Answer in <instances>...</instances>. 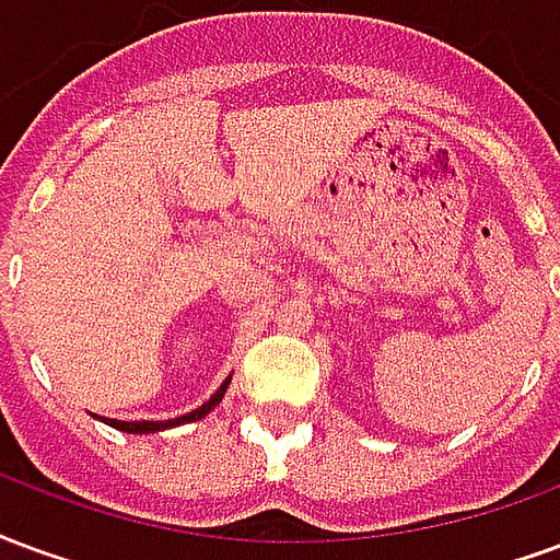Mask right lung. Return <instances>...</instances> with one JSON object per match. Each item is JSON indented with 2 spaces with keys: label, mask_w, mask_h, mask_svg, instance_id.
Instances as JSON below:
<instances>
[{
  "label": "right lung",
  "mask_w": 560,
  "mask_h": 560,
  "mask_svg": "<svg viewBox=\"0 0 560 560\" xmlns=\"http://www.w3.org/2000/svg\"><path fill=\"white\" fill-rule=\"evenodd\" d=\"M232 375L223 382V385L211 394V397L199 406V409L187 411V415H182V418L175 420H113V418H101L104 423H109L113 430H121V432H133V435H142V432H161V430H170V427H182V423H194V420H202L208 415V411H214V406H220V399H223V394H226V387H230Z\"/></svg>",
  "instance_id": "1"
}]
</instances>
